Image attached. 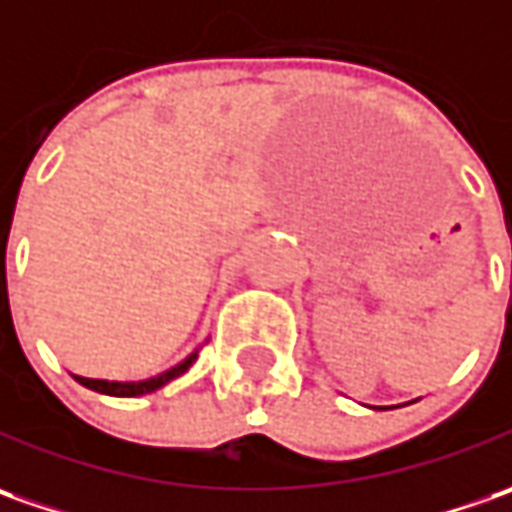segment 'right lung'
Wrapping results in <instances>:
<instances>
[{
  "label": "right lung",
  "mask_w": 512,
  "mask_h": 512,
  "mask_svg": "<svg viewBox=\"0 0 512 512\" xmlns=\"http://www.w3.org/2000/svg\"><path fill=\"white\" fill-rule=\"evenodd\" d=\"M198 360V351L195 354H189L184 362H178L175 368H169L164 374H158V377L150 379H141V382H107V379H87V377H76L84 385V388H90V391H98V394H107V397H141V394H152V391H158L161 385H167L169 379L181 377L184 371H189V365Z\"/></svg>",
  "instance_id": "obj_1"
}]
</instances>
